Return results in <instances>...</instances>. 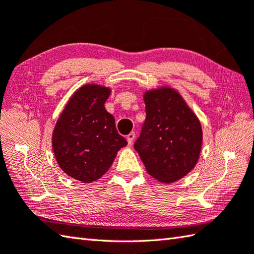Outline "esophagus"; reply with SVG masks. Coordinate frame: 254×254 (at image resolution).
<instances>
[{"instance_id":"obj_1","label":"esophagus","mask_w":254,"mask_h":254,"mask_svg":"<svg viewBox=\"0 0 254 254\" xmlns=\"http://www.w3.org/2000/svg\"><path fill=\"white\" fill-rule=\"evenodd\" d=\"M134 137H135V133H134V132H131L130 134H127V144H128V145H132Z\"/></svg>"}]
</instances>
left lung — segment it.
Wrapping results in <instances>:
<instances>
[{
  "mask_svg": "<svg viewBox=\"0 0 254 254\" xmlns=\"http://www.w3.org/2000/svg\"><path fill=\"white\" fill-rule=\"evenodd\" d=\"M143 98L146 119L134 148L153 178L163 184L175 183L199 160L200 121L176 89H151Z\"/></svg>",
  "mask_w": 254,
  "mask_h": 254,
  "instance_id": "8db88e82",
  "label": "left lung"
}]
</instances>
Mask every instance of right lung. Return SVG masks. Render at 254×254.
I'll use <instances>...</instances> for the list:
<instances>
[{
  "label": "right lung",
  "mask_w": 254,
  "mask_h": 254,
  "mask_svg": "<svg viewBox=\"0 0 254 254\" xmlns=\"http://www.w3.org/2000/svg\"><path fill=\"white\" fill-rule=\"evenodd\" d=\"M111 88L87 83L78 88L55 124L52 145L64 173L81 183H92L108 172L127 140L104 103Z\"/></svg>",
  "instance_id": "obj_1"
}]
</instances>
